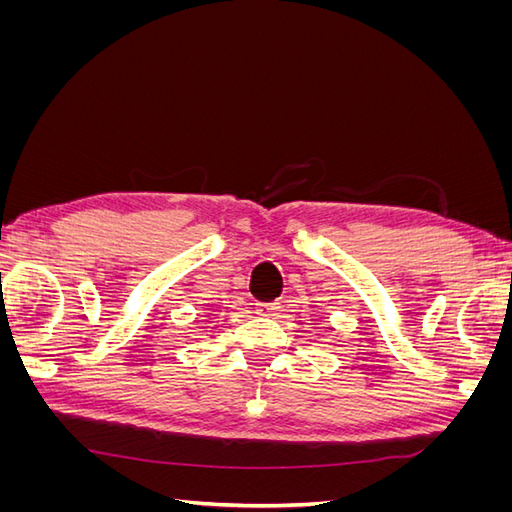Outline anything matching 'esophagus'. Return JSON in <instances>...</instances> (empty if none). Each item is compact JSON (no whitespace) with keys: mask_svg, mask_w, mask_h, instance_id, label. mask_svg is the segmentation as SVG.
Returning <instances> with one entry per match:
<instances>
[{"mask_svg":"<svg viewBox=\"0 0 512 512\" xmlns=\"http://www.w3.org/2000/svg\"><path fill=\"white\" fill-rule=\"evenodd\" d=\"M277 312H280V303L258 305V307H256V314H260V316H277Z\"/></svg>","mask_w":512,"mask_h":512,"instance_id":"esophagus-1","label":"esophagus"}]
</instances>
